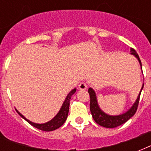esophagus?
<instances>
[{
	"label": "esophagus",
	"instance_id": "esophagus-1",
	"mask_svg": "<svg viewBox=\"0 0 151 151\" xmlns=\"http://www.w3.org/2000/svg\"><path fill=\"white\" fill-rule=\"evenodd\" d=\"M78 88L80 90H85L87 88V85L85 82H81L78 85Z\"/></svg>",
	"mask_w": 151,
	"mask_h": 151
}]
</instances>
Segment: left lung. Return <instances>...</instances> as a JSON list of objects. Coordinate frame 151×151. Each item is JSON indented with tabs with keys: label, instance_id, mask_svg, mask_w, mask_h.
<instances>
[{
	"label": "left lung",
	"instance_id": "1",
	"mask_svg": "<svg viewBox=\"0 0 151 151\" xmlns=\"http://www.w3.org/2000/svg\"><path fill=\"white\" fill-rule=\"evenodd\" d=\"M130 52H131L132 55H133L134 56L138 59L139 65L141 66V69H142V63H141L140 59H139L138 54L136 53V52L134 50L133 48H131ZM142 72H143V70H142ZM143 88V85L142 86V88H141L139 94L136 102L133 103V105L132 106L131 108L129 110H127L125 113L119 115H109L101 110V108L99 107V104H98L96 92L92 88H89L88 92L90 96V111H91V114H92V116L95 122H96L98 124L101 125V126L109 128V129L116 128V127L120 126L122 124L125 123L127 121H129L136 114L137 107H138L141 92H142Z\"/></svg>",
	"mask_w": 151,
	"mask_h": 151
}]
</instances>
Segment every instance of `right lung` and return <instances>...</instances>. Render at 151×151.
<instances>
[{
	"label": "right lung",
	"instance_id": "obj_1",
	"mask_svg": "<svg viewBox=\"0 0 151 151\" xmlns=\"http://www.w3.org/2000/svg\"><path fill=\"white\" fill-rule=\"evenodd\" d=\"M76 90H77L76 88H73V90H71L70 92H69V94L66 96V99L64 100L63 103V105H62L61 108H60V110L58 112V114L51 121L46 122V123H44V124H37V123H34V122H30L29 120L27 119L22 114H20L17 110H16V111H17L18 114L23 119L26 120L29 124H31L32 126L35 127L36 129H38L40 130H42V131L45 132L53 131V130L59 129V127H61L65 123V122H66L67 116H68L69 107H70V101L71 96L76 92Z\"/></svg>",
	"mask_w": 151,
	"mask_h": 151
}]
</instances>
